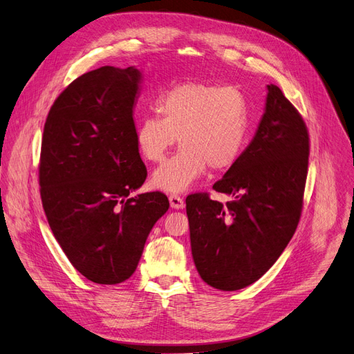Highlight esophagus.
I'll list each match as a JSON object with an SVG mask.
<instances>
[{
	"instance_id": "34e87169",
	"label": "esophagus",
	"mask_w": 354,
	"mask_h": 354,
	"mask_svg": "<svg viewBox=\"0 0 354 354\" xmlns=\"http://www.w3.org/2000/svg\"><path fill=\"white\" fill-rule=\"evenodd\" d=\"M168 199H169V205H171V207H174V209L185 207V201H183L178 194H169Z\"/></svg>"
}]
</instances>
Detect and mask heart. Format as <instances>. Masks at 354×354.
Wrapping results in <instances>:
<instances>
[{"label": "heart", "mask_w": 354, "mask_h": 354, "mask_svg": "<svg viewBox=\"0 0 354 354\" xmlns=\"http://www.w3.org/2000/svg\"><path fill=\"white\" fill-rule=\"evenodd\" d=\"M158 115L136 126V145L151 162H161L180 138V152L152 176V185L180 193L201 178L207 167L226 171L241 155L250 131L245 94L234 86L181 82L157 102Z\"/></svg>", "instance_id": "heart-1"}]
</instances>
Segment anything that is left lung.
<instances>
[{
  "label": "left lung",
  "mask_w": 354,
  "mask_h": 354,
  "mask_svg": "<svg viewBox=\"0 0 354 354\" xmlns=\"http://www.w3.org/2000/svg\"><path fill=\"white\" fill-rule=\"evenodd\" d=\"M256 136L214 189L186 197L192 254L203 281L238 290L259 280L283 252L302 214L309 133L277 86H267Z\"/></svg>",
  "instance_id": "8db88e82"
}]
</instances>
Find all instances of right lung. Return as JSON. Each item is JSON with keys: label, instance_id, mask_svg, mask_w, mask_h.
Segmentation results:
<instances>
[{"label": "right lung", "instance_id": "add662e5", "mask_svg": "<svg viewBox=\"0 0 354 354\" xmlns=\"http://www.w3.org/2000/svg\"><path fill=\"white\" fill-rule=\"evenodd\" d=\"M140 73L102 66L74 80L52 104L39 162L50 230L77 270L116 285L136 270L167 196L131 197L148 176L136 145L133 106Z\"/></svg>", "mask_w": 354, "mask_h": 354}]
</instances>
